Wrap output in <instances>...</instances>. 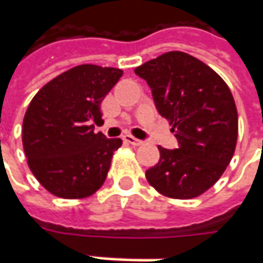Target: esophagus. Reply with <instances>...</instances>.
I'll return each instance as SVG.
<instances>
[{
  "instance_id": "34e87169",
  "label": "esophagus",
  "mask_w": 263,
  "mask_h": 263,
  "mask_svg": "<svg viewBox=\"0 0 263 263\" xmlns=\"http://www.w3.org/2000/svg\"><path fill=\"white\" fill-rule=\"evenodd\" d=\"M123 140L126 141V142H129V144H132V145H142V141L135 138V137H132V135H123Z\"/></svg>"
}]
</instances>
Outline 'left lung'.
Masks as SVG:
<instances>
[{"instance_id": "obj_1", "label": "left lung", "mask_w": 263, "mask_h": 263, "mask_svg": "<svg viewBox=\"0 0 263 263\" xmlns=\"http://www.w3.org/2000/svg\"><path fill=\"white\" fill-rule=\"evenodd\" d=\"M151 88L159 114L173 126L179 147H159L145 172L160 194L191 199L208 191L229 166L237 142V109L214 69L185 52H166L135 68Z\"/></svg>"}]
</instances>
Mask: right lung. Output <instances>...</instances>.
<instances>
[{"label": "right lung", "mask_w": 263, "mask_h": 263, "mask_svg": "<svg viewBox=\"0 0 263 263\" xmlns=\"http://www.w3.org/2000/svg\"><path fill=\"white\" fill-rule=\"evenodd\" d=\"M123 71L78 65L50 80L33 97L23 119L29 167L50 194L65 199L93 195L103 185L121 138L95 132L100 103Z\"/></svg>", "instance_id": "obj_1"}]
</instances>
